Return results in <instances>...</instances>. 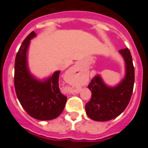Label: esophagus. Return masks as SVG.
I'll return each mask as SVG.
<instances>
[{"mask_svg": "<svg viewBox=\"0 0 148 148\" xmlns=\"http://www.w3.org/2000/svg\"><path fill=\"white\" fill-rule=\"evenodd\" d=\"M74 70H78V66H74ZM78 92H79V91H78V90H77L75 93H78Z\"/></svg>", "mask_w": 148, "mask_h": 148, "instance_id": "esophagus-1", "label": "esophagus"}]
</instances>
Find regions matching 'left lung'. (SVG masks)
Segmentation results:
<instances>
[{
	"label": "left lung",
	"instance_id": "left-lung-1",
	"mask_svg": "<svg viewBox=\"0 0 148 148\" xmlns=\"http://www.w3.org/2000/svg\"><path fill=\"white\" fill-rule=\"evenodd\" d=\"M126 63L125 79L116 87H108L100 76L92 78L88 88L92 92L91 99L86 104L87 116L91 119L106 121L115 119L125 110L131 99L135 80L133 59L128 48L120 49Z\"/></svg>",
	"mask_w": 148,
	"mask_h": 148
}]
</instances>
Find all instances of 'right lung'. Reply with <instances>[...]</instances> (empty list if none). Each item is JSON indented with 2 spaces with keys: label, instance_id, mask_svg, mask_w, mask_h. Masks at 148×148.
Here are the masks:
<instances>
[{
  "label": "right lung",
  "instance_id": "add662e5",
  "mask_svg": "<svg viewBox=\"0 0 148 148\" xmlns=\"http://www.w3.org/2000/svg\"><path fill=\"white\" fill-rule=\"evenodd\" d=\"M32 32L24 39L17 53L15 61L14 84L17 97L30 116L38 120L57 118L63 112L66 96L59 89L60 71L40 82L30 75L27 66V51L30 39L35 37Z\"/></svg>",
  "mask_w": 148,
  "mask_h": 148
}]
</instances>
